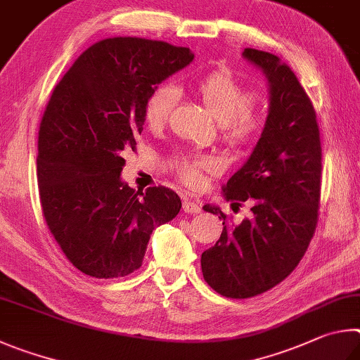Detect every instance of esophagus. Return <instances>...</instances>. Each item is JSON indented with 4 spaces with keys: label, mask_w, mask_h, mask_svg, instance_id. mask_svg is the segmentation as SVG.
Instances as JSON below:
<instances>
[{
    "label": "esophagus",
    "mask_w": 360,
    "mask_h": 360,
    "mask_svg": "<svg viewBox=\"0 0 360 360\" xmlns=\"http://www.w3.org/2000/svg\"><path fill=\"white\" fill-rule=\"evenodd\" d=\"M184 210L185 213H190V215H198L200 213V207L198 202H194L191 199H185L184 200Z\"/></svg>",
    "instance_id": "esophagus-1"
}]
</instances>
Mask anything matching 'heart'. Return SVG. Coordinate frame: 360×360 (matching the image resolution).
Listing matches in <instances>:
<instances>
[{"mask_svg":"<svg viewBox=\"0 0 360 360\" xmlns=\"http://www.w3.org/2000/svg\"><path fill=\"white\" fill-rule=\"evenodd\" d=\"M198 94L210 115L223 124L224 139L234 147H247L261 134L264 117L256 110V93L243 86L229 68H219L204 75L198 84ZM180 98L172 84L155 86L145 101L143 117L150 128H161ZM175 170L190 186L202 184L204 174H215L219 162L212 156H181L175 160Z\"/></svg>","mask_w":360,"mask_h":360,"instance_id":"heart-1","label":"heart"}]
</instances>
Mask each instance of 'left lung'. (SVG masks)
Segmentation results:
<instances>
[{"label": "left lung", "mask_w": 360, "mask_h": 360, "mask_svg": "<svg viewBox=\"0 0 360 360\" xmlns=\"http://www.w3.org/2000/svg\"><path fill=\"white\" fill-rule=\"evenodd\" d=\"M242 55L266 75L269 113L253 153L223 196L250 200L253 218L229 226L219 207L204 205L224 228L200 257L204 280L231 299L266 292L297 267L316 229L323 169L316 112L291 68L262 50Z\"/></svg>", "instance_id": "1"}]
</instances>
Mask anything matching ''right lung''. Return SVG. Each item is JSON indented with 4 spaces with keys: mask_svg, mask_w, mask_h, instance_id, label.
<instances>
[{
    "mask_svg": "<svg viewBox=\"0 0 360 360\" xmlns=\"http://www.w3.org/2000/svg\"><path fill=\"white\" fill-rule=\"evenodd\" d=\"M193 58L167 42L110 37L86 49L55 86L39 126L37 184L49 229L82 274H132L151 232L179 215L181 200L169 188L124 184L123 151L136 150L151 90Z\"/></svg>",
    "mask_w": 360,
    "mask_h": 360,
    "instance_id": "right-lung-1",
    "label": "right lung"
}]
</instances>
